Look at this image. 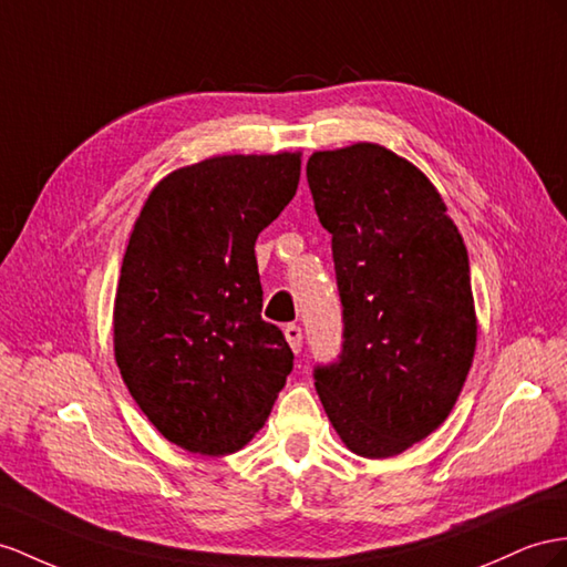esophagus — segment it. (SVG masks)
<instances>
[{
  "mask_svg": "<svg viewBox=\"0 0 567 567\" xmlns=\"http://www.w3.org/2000/svg\"><path fill=\"white\" fill-rule=\"evenodd\" d=\"M285 340L289 342V347H292L295 354L301 352V328L299 326H295V323L285 326Z\"/></svg>",
  "mask_w": 567,
  "mask_h": 567,
  "instance_id": "34e87169",
  "label": "esophagus"
}]
</instances>
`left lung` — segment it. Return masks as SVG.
<instances>
[{"label": "left lung", "mask_w": 567, "mask_h": 567, "mask_svg": "<svg viewBox=\"0 0 567 567\" xmlns=\"http://www.w3.org/2000/svg\"><path fill=\"white\" fill-rule=\"evenodd\" d=\"M307 179L332 235L342 354L318 398L352 453L383 460L439 429L476 350L470 258L426 174L379 143L316 151Z\"/></svg>", "instance_id": "obj_1"}]
</instances>
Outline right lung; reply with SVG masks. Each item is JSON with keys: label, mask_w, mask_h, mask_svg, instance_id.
Returning <instances> with one entry per match:
<instances>
[{"label": "right lung", "mask_w": 567, "mask_h": 567, "mask_svg": "<svg viewBox=\"0 0 567 567\" xmlns=\"http://www.w3.org/2000/svg\"><path fill=\"white\" fill-rule=\"evenodd\" d=\"M301 153L215 155L169 172L136 217L114 297V359L148 422L200 455L237 453L292 371L260 318L254 246L297 194Z\"/></svg>", "instance_id": "obj_1"}]
</instances>
